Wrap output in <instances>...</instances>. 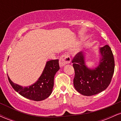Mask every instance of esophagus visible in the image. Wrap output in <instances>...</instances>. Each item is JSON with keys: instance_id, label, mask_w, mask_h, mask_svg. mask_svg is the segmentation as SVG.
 I'll return each instance as SVG.
<instances>
[{"instance_id": "esophagus-1", "label": "esophagus", "mask_w": 121, "mask_h": 121, "mask_svg": "<svg viewBox=\"0 0 121 121\" xmlns=\"http://www.w3.org/2000/svg\"><path fill=\"white\" fill-rule=\"evenodd\" d=\"M70 61H71V59H70V57L69 56V55L68 54H64V55H62L60 58V66H64L65 65L70 63Z\"/></svg>"}]
</instances>
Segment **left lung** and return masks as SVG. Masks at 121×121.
I'll list each match as a JSON object with an SVG mask.
<instances>
[{"label": "left lung", "mask_w": 121, "mask_h": 121, "mask_svg": "<svg viewBox=\"0 0 121 121\" xmlns=\"http://www.w3.org/2000/svg\"><path fill=\"white\" fill-rule=\"evenodd\" d=\"M101 59L95 69L85 65L84 53L80 52L72 60L75 75L73 85L80 94L86 96L95 95L105 91L110 84L114 72V59L108 45L100 48Z\"/></svg>", "instance_id": "1"}]
</instances>
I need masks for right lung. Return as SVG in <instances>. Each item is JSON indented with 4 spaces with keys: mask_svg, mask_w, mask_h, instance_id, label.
<instances>
[{
    "mask_svg": "<svg viewBox=\"0 0 121 121\" xmlns=\"http://www.w3.org/2000/svg\"><path fill=\"white\" fill-rule=\"evenodd\" d=\"M59 69V60H52L47 62L40 78L32 85L27 87L22 86L13 83L8 76V81L13 89L23 97L30 100L42 101L48 98L52 93L55 75Z\"/></svg>",
    "mask_w": 121,
    "mask_h": 121,
    "instance_id": "1",
    "label": "right lung"
}]
</instances>
